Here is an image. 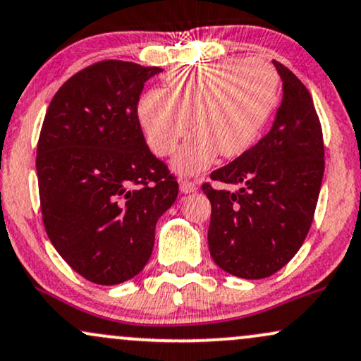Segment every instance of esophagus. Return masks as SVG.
<instances>
[{
    "label": "esophagus",
    "mask_w": 361,
    "mask_h": 361,
    "mask_svg": "<svg viewBox=\"0 0 361 361\" xmlns=\"http://www.w3.org/2000/svg\"><path fill=\"white\" fill-rule=\"evenodd\" d=\"M198 190V185L193 183V181H188V180H181L180 181V192L188 195V193H193Z\"/></svg>",
    "instance_id": "esophagus-1"
}]
</instances>
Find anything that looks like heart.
<instances>
[{"label":"heart","mask_w":361,"mask_h":361,"mask_svg":"<svg viewBox=\"0 0 361 361\" xmlns=\"http://www.w3.org/2000/svg\"><path fill=\"white\" fill-rule=\"evenodd\" d=\"M277 94L279 79L267 63L220 60L173 71L166 90L142 95L137 117L147 145L159 156L171 154L193 129L173 158L176 173L192 176L210 168L219 154H244L267 124Z\"/></svg>","instance_id":"1"}]
</instances>
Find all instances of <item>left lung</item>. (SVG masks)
Returning a JSON list of instances; mask_svg holds the SVG:
<instances>
[{
  "label": "left lung",
  "instance_id": "obj_1",
  "mask_svg": "<svg viewBox=\"0 0 361 361\" xmlns=\"http://www.w3.org/2000/svg\"><path fill=\"white\" fill-rule=\"evenodd\" d=\"M282 101L271 131L202 186L212 203L208 249L220 269L242 279L272 276L296 255L310 232L324 175V146L311 94L276 62Z\"/></svg>",
  "mask_w": 361,
  "mask_h": 361
}]
</instances>
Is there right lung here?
Wrapping results in <instances>:
<instances>
[{
    "label": "right lung",
    "instance_id": "right-lung-1",
    "mask_svg": "<svg viewBox=\"0 0 361 361\" xmlns=\"http://www.w3.org/2000/svg\"><path fill=\"white\" fill-rule=\"evenodd\" d=\"M161 72L121 60L95 63L60 87L43 121V224L65 262L95 284H121L142 271L156 224L178 197L137 119L145 82Z\"/></svg>",
    "mask_w": 361,
    "mask_h": 361
}]
</instances>
